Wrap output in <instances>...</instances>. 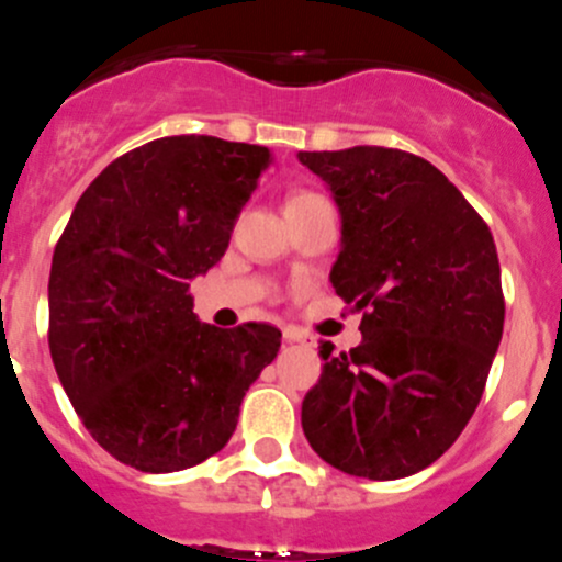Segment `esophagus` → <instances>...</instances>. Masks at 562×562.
I'll return each mask as SVG.
<instances>
[{
	"instance_id": "esophagus-1",
	"label": "esophagus",
	"mask_w": 562,
	"mask_h": 562,
	"mask_svg": "<svg viewBox=\"0 0 562 562\" xmlns=\"http://www.w3.org/2000/svg\"><path fill=\"white\" fill-rule=\"evenodd\" d=\"M283 341H286V344H305L308 338H305L300 330H294V327H283Z\"/></svg>"
}]
</instances>
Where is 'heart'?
I'll return each mask as SVG.
<instances>
[{
	"instance_id": "b5f03b06",
	"label": "heart",
	"mask_w": 562,
	"mask_h": 562,
	"mask_svg": "<svg viewBox=\"0 0 562 562\" xmlns=\"http://www.w3.org/2000/svg\"><path fill=\"white\" fill-rule=\"evenodd\" d=\"M311 199H319L316 193H305V191H297L292 193V196L286 199V204H297V202H311Z\"/></svg>"
}]
</instances>
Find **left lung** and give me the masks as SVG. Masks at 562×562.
I'll return each mask as SVG.
<instances>
[{"mask_svg": "<svg viewBox=\"0 0 562 562\" xmlns=\"http://www.w3.org/2000/svg\"><path fill=\"white\" fill-rule=\"evenodd\" d=\"M330 186L341 254L330 283L363 341L319 347L303 431L336 470L396 481L457 442L486 387L505 300L486 221L429 160L391 147L300 153Z\"/></svg>", "mask_w": 562, "mask_h": 562, "instance_id": "1", "label": "left lung"}]
</instances>
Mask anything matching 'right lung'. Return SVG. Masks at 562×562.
Listing matches in <instances>:
<instances>
[{"mask_svg":"<svg viewBox=\"0 0 562 562\" xmlns=\"http://www.w3.org/2000/svg\"><path fill=\"white\" fill-rule=\"evenodd\" d=\"M270 149L164 136L111 160L54 248L48 349L81 424L142 472L202 464L235 435L281 330L193 314L191 279L229 248Z\"/></svg>","mask_w":562,"mask_h":562,"instance_id":"right-lung-1","label":"right lung"}]
</instances>
